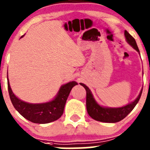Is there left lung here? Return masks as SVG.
Masks as SVG:
<instances>
[{
    "label": "left lung",
    "instance_id": "8db88e82",
    "mask_svg": "<svg viewBox=\"0 0 150 150\" xmlns=\"http://www.w3.org/2000/svg\"><path fill=\"white\" fill-rule=\"evenodd\" d=\"M124 34H125V39L128 44L139 53V50L137 46L135 39L126 30H125ZM80 84L83 86L86 91V109H87V112L90 117L94 119L95 120L104 122H117L125 118L138 103L142 93V89L138 97L134 102L122 107H117V108L104 107L99 105L95 101L91 91L86 85L83 83Z\"/></svg>",
    "mask_w": 150,
    "mask_h": 150
}]
</instances>
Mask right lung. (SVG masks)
I'll return each instance as SVG.
<instances>
[{
  "mask_svg": "<svg viewBox=\"0 0 150 150\" xmlns=\"http://www.w3.org/2000/svg\"><path fill=\"white\" fill-rule=\"evenodd\" d=\"M22 35V37H23ZM8 90L11 101L14 108L25 118L34 123L45 124L58 120L64 112V106L72 87L78 85L75 81H72L61 86L58 93L53 100L46 103L31 104L20 100L12 91L8 81Z\"/></svg>",
  "mask_w": 150,
  "mask_h": 150,
  "instance_id": "add662e5",
  "label": "right lung"
}]
</instances>
